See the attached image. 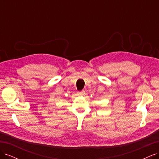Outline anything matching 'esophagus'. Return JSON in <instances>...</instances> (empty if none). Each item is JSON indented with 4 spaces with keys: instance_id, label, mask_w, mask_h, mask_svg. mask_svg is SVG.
Instances as JSON below:
<instances>
[{
    "instance_id": "34e87169",
    "label": "esophagus",
    "mask_w": 159,
    "mask_h": 159,
    "mask_svg": "<svg viewBox=\"0 0 159 159\" xmlns=\"http://www.w3.org/2000/svg\"><path fill=\"white\" fill-rule=\"evenodd\" d=\"M78 94L79 95H84L85 94V93L84 91H78Z\"/></svg>"
}]
</instances>
